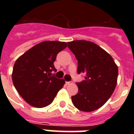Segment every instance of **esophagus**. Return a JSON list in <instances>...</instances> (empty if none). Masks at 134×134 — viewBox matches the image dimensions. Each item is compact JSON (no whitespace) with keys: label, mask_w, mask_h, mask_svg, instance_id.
<instances>
[{"label":"esophagus","mask_w":134,"mask_h":134,"mask_svg":"<svg viewBox=\"0 0 134 134\" xmlns=\"http://www.w3.org/2000/svg\"><path fill=\"white\" fill-rule=\"evenodd\" d=\"M72 83V82H66V85H71Z\"/></svg>","instance_id":"34e87169"}]
</instances>
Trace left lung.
<instances>
[{
	"label": "left lung",
	"mask_w": 134,
	"mask_h": 134,
	"mask_svg": "<svg viewBox=\"0 0 134 134\" xmlns=\"http://www.w3.org/2000/svg\"><path fill=\"white\" fill-rule=\"evenodd\" d=\"M67 46L77 60V73L85 75L83 81L76 82L78 93L72 96L73 105L85 112L98 109L115 90L118 67L112 57L93 42L76 40Z\"/></svg>",
	"instance_id": "obj_1"
}]
</instances>
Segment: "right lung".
I'll return each instance as SVG.
<instances>
[{
    "mask_svg": "<svg viewBox=\"0 0 134 134\" xmlns=\"http://www.w3.org/2000/svg\"><path fill=\"white\" fill-rule=\"evenodd\" d=\"M66 42L45 41L25 52L15 62L12 80L19 95L36 108H44L52 103L65 83L54 77V62Z\"/></svg>",
    "mask_w": 134,
    "mask_h": 134,
    "instance_id": "obj_1",
    "label": "right lung"
}]
</instances>
